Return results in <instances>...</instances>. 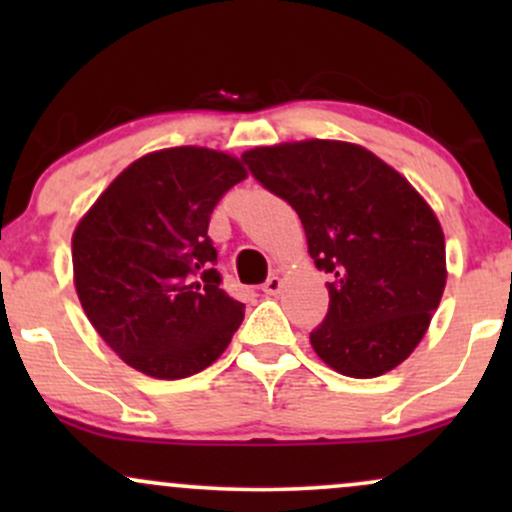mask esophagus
Returning a JSON list of instances; mask_svg holds the SVG:
<instances>
[{
	"label": "esophagus",
	"mask_w": 512,
	"mask_h": 512,
	"mask_svg": "<svg viewBox=\"0 0 512 512\" xmlns=\"http://www.w3.org/2000/svg\"><path fill=\"white\" fill-rule=\"evenodd\" d=\"M262 291L267 293V296H274V293H279L281 291V279H279V276H276V274L269 276V279L262 284Z\"/></svg>",
	"instance_id": "esophagus-1"
}]
</instances>
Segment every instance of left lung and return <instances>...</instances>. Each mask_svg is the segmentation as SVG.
Instances as JSON below:
<instances>
[{
	"instance_id": "8db88e82",
	"label": "left lung",
	"mask_w": 512,
	"mask_h": 512,
	"mask_svg": "<svg viewBox=\"0 0 512 512\" xmlns=\"http://www.w3.org/2000/svg\"><path fill=\"white\" fill-rule=\"evenodd\" d=\"M264 190L296 209L330 308L310 332L315 354L349 378L407 358L445 289V238L424 197L363 146L310 142L245 151Z\"/></svg>"
}]
</instances>
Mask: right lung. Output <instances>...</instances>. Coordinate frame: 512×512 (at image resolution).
Returning <instances> with one entry per match:
<instances>
[{
	"label": "right lung",
	"instance_id": "1",
	"mask_svg": "<svg viewBox=\"0 0 512 512\" xmlns=\"http://www.w3.org/2000/svg\"><path fill=\"white\" fill-rule=\"evenodd\" d=\"M245 178L238 158L175 146L139 158L110 182L72 238L84 313L127 366L161 380L195 375L243 322L221 289L209 219Z\"/></svg>",
	"mask_w": 512,
	"mask_h": 512
}]
</instances>
